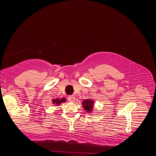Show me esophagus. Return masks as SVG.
Listing matches in <instances>:
<instances>
[{"label":"esophagus","instance_id":"34e87169","mask_svg":"<svg viewBox=\"0 0 156 156\" xmlns=\"http://www.w3.org/2000/svg\"><path fill=\"white\" fill-rule=\"evenodd\" d=\"M69 101L70 102H73L75 100V97L73 96V95H71V96H69V98H68Z\"/></svg>","mask_w":156,"mask_h":156}]
</instances>
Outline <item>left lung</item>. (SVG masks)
Here are the masks:
<instances>
[{"label": "left lung", "mask_w": 156, "mask_h": 156, "mask_svg": "<svg viewBox=\"0 0 156 156\" xmlns=\"http://www.w3.org/2000/svg\"><path fill=\"white\" fill-rule=\"evenodd\" d=\"M94 101L91 99H84L83 101L82 105L87 112H91L93 109Z\"/></svg>", "instance_id": "1"}]
</instances>
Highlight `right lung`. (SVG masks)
Segmentation results:
<instances>
[{
  "mask_svg": "<svg viewBox=\"0 0 156 156\" xmlns=\"http://www.w3.org/2000/svg\"><path fill=\"white\" fill-rule=\"evenodd\" d=\"M66 101V99L65 98H62V99H54L52 100V103L54 104H55L57 105H60V104H62V102H65Z\"/></svg>",
  "mask_w": 156,
  "mask_h": 156,
  "instance_id": "add662e5",
  "label": "right lung"
}]
</instances>
